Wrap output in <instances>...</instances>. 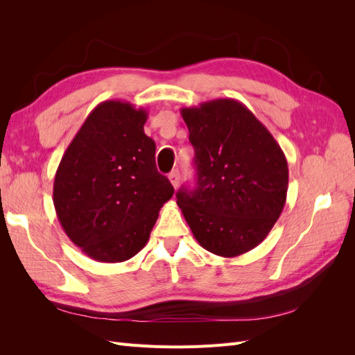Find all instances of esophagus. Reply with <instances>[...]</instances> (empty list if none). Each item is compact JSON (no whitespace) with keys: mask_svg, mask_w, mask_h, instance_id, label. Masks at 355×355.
Listing matches in <instances>:
<instances>
[{"mask_svg":"<svg viewBox=\"0 0 355 355\" xmlns=\"http://www.w3.org/2000/svg\"><path fill=\"white\" fill-rule=\"evenodd\" d=\"M168 180H170V184H171V185H173L175 188H178V185H179V180H180L179 170H171L170 173H168Z\"/></svg>","mask_w":355,"mask_h":355,"instance_id":"esophagus-1","label":"esophagus"}]
</instances>
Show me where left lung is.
Returning <instances> with one entry per match:
<instances>
[{
	"label": "left lung",
	"mask_w": 355,
	"mask_h": 355,
	"mask_svg": "<svg viewBox=\"0 0 355 355\" xmlns=\"http://www.w3.org/2000/svg\"><path fill=\"white\" fill-rule=\"evenodd\" d=\"M196 151V188L178 206L202 249L234 257L259 245L284 209L287 159L252 111L235 99L180 110Z\"/></svg>",
	"instance_id": "obj_1"
}]
</instances>
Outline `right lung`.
<instances>
[{
  "label": "right lung",
  "instance_id": "1",
  "mask_svg": "<svg viewBox=\"0 0 355 355\" xmlns=\"http://www.w3.org/2000/svg\"><path fill=\"white\" fill-rule=\"evenodd\" d=\"M148 114L105 101L85 118L63 154L53 185L58 219L69 240L99 262H124L149 240L173 187L155 167Z\"/></svg>",
  "mask_w": 355,
  "mask_h": 355
}]
</instances>
